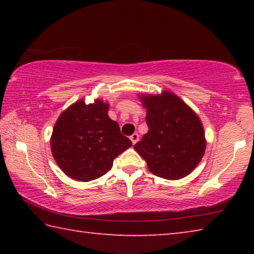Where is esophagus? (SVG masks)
<instances>
[{
  "label": "esophagus",
  "mask_w": 254,
  "mask_h": 254,
  "mask_svg": "<svg viewBox=\"0 0 254 254\" xmlns=\"http://www.w3.org/2000/svg\"><path fill=\"white\" fill-rule=\"evenodd\" d=\"M130 139L132 141V143L135 144L137 142V140H139V134H137V133H133V134L130 136Z\"/></svg>",
  "instance_id": "34e87169"
}]
</instances>
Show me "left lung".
Masks as SVG:
<instances>
[{
  "label": "left lung",
  "instance_id": "left-lung-1",
  "mask_svg": "<svg viewBox=\"0 0 254 254\" xmlns=\"http://www.w3.org/2000/svg\"><path fill=\"white\" fill-rule=\"evenodd\" d=\"M147 109L148 133L134 149L147 161L150 173L177 180L186 177L204 156L206 141L199 119L173 93L141 98Z\"/></svg>",
  "mask_w": 254,
  "mask_h": 254
}]
</instances>
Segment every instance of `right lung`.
Wrapping results in <instances>:
<instances>
[{
	"label": "right lung",
	"instance_id": "obj_1",
	"mask_svg": "<svg viewBox=\"0 0 254 254\" xmlns=\"http://www.w3.org/2000/svg\"><path fill=\"white\" fill-rule=\"evenodd\" d=\"M109 105L78 101L63 112L51 135V152L59 168L79 182L102 177L113 160L132 145L107 115Z\"/></svg>",
	"mask_w": 254,
	"mask_h": 254
}]
</instances>
